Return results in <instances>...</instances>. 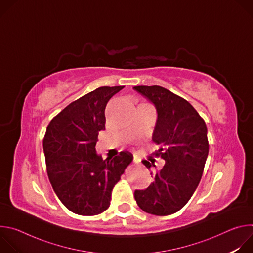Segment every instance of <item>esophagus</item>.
<instances>
[{
  "label": "esophagus",
  "instance_id": "1",
  "mask_svg": "<svg viewBox=\"0 0 253 253\" xmlns=\"http://www.w3.org/2000/svg\"><path fill=\"white\" fill-rule=\"evenodd\" d=\"M133 162H136V159H135V156L133 157Z\"/></svg>",
  "mask_w": 253,
  "mask_h": 253
}]
</instances>
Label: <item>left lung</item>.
<instances>
[{"mask_svg": "<svg viewBox=\"0 0 253 253\" xmlns=\"http://www.w3.org/2000/svg\"><path fill=\"white\" fill-rule=\"evenodd\" d=\"M133 89L155 107L157 120L152 140L160 146L154 156L165 163L155 173L153 182L135 190L138 206L147 213L165 216L181 209L196 190L208 156L207 127L192 105L160 86H136ZM143 160L149 170L155 166L150 157Z\"/></svg>", "mask_w": 253, "mask_h": 253, "instance_id": "8db88e82", "label": "left lung"}]
</instances>
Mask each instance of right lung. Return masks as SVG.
I'll use <instances>...</instances> for the list:
<instances>
[{
  "label": "right lung",
  "mask_w": 253,
  "mask_h": 253,
  "mask_svg": "<svg viewBox=\"0 0 253 253\" xmlns=\"http://www.w3.org/2000/svg\"><path fill=\"white\" fill-rule=\"evenodd\" d=\"M124 86L100 87L69 104L47 127L43 148L52 187L79 215H97L110 206L111 193L133 155L122 151L103 159L96 151L105 130V108Z\"/></svg>",
  "instance_id": "add662e5"
}]
</instances>
